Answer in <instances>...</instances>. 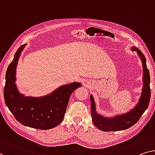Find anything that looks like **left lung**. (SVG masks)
I'll list each match as a JSON object with an SVG mask.
<instances>
[{
    "label": "left lung",
    "instance_id": "8db88e82",
    "mask_svg": "<svg viewBox=\"0 0 155 155\" xmlns=\"http://www.w3.org/2000/svg\"><path fill=\"white\" fill-rule=\"evenodd\" d=\"M132 51L137 53L143 65V87L138 102L129 111L121 114H116L112 117H106L98 114L96 110L95 101L93 96L91 95L92 121L94 126L104 131H115L127 129L138 122L149 105L150 100V77L147 68L146 59L143 53L137 47L130 48Z\"/></svg>",
    "mask_w": 155,
    "mask_h": 155
}]
</instances>
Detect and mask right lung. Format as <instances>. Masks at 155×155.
<instances>
[{"instance_id":"right-lung-1","label":"right lung","mask_w":155,"mask_h":155,"mask_svg":"<svg viewBox=\"0 0 155 155\" xmlns=\"http://www.w3.org/2000/svg\"><path fill=\"white\" fill-rule=\"evenodd\" d=\"M27 44L18 48L5 74L4 99L16 120L24 126L39 129L54 128L63 120L72 92L81 86L78 82L63 85L41 97L25 96L16 84L17 64Z\"/></svg>"}]
</instances>
